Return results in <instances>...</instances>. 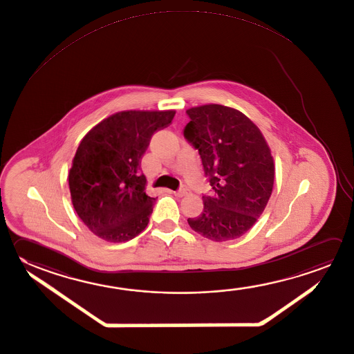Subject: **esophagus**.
<instances>
[{"mask_svg":"<svg viewBox=\"0 0 354 354\" xmlns=\"http://www.w3.org/2000/svg\"><path fill=\"white\" fill-rule=\"evenodd\" d=\"M187 193H188V189H187L186 187H180V189L174 191V194L178 196V197H183V196H186Z\"/></svg>","mask_w":354,"mask_h":354,"instance_id":"esophagus-1","label":"esophagus"}]
</instances>
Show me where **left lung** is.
I'll return each instance as SVG.
<instances>
[{"label":"left lung","mask_w":354,"mask_h":354,"mask_svg":"<svg viewBox=\"0 0 354 354\" xmlns=\"http://www.w3.org/2000/svg\"><path fill=\"white\" fill-rule=\"evenodd\" d=\"M183 136L198 151L212 194L203 212L187 219L193 231L216 242L243 236L268 203L274 163L263 135L248 117L222 104L187 109Z\"/></svg>","instance_id":"8db88e82"}]
</instances>
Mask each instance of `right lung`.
Listing matches in <instances>:
<instances>
[{
    "instance_id": "obj_1",
    "label": "right lung",
    "mask_w": 354,
    "mask_h": 354,
    "mask_svg": "<svg viewBox=\"0 0 354 354\" xmlns=\"http://www.w3.org/2000/svg\"><path fill=\"white\" fill-rule=\"evenodd\" d=\"M174 111H126L98 123L80 143L68 174L72 205L97 237L121 243L149 222L156 198L146 193L140 163L152 136Z\"/></svg>"
}]
</instances>
